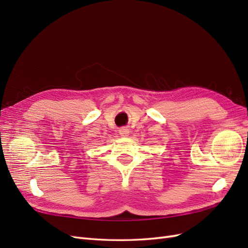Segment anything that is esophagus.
<instances>
[{
  "label": "esophagus",
  "instance_id": "obj_1",
  "mask_svg": "<svg viewBox=\"0 0 248 248\" xmlns=\"http://www.w3.org/2000/svg\"><path fill=\"white\" fill-rule=\"evenodd\" d=\"M119 133L121 134V136H124V137H127L129 134V129L127 128V127H121V128L119 129Z\"/></svg>",
  "mask_w": 248,
  "mask_h": 248
}]
</instances>
